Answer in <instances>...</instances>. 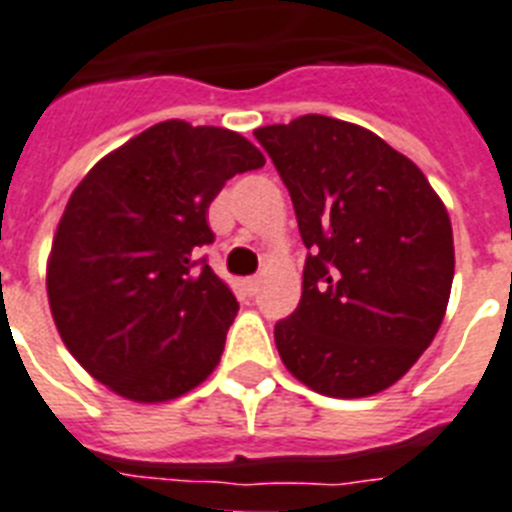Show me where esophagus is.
Returning <instances> with one entry per match:
<instances>
[{"label":"esophagus","instance_id":"esophagus-1","mask_svg":"<svg viewBox=\"0 0 512 512\" xmlns=\"http://www.w3.org/2000/svg\"><path fill=\"white\" fill-rule=\"evenodd\" d=\"M243 287H246L248 295H256L259 293V277H248V280H243Z\"/></svg>","mask_w":512,"mask_h":512}]
</instances>
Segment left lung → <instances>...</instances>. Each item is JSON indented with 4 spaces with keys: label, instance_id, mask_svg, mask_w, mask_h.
<instances>
[{
    "label": "left lung",
    "instance_id": "obj_1",
    "mask_svg": "<svg viewBox=\"0 0 512 512\" xmlns=\"http://www.w3.org/2000/svg\"><path fill=\"white\" fill-rule=\"evenodd\" d=\"M293 198L301 303L274 324L282 363L329 398L387 390L429 348L453 287V227L416 164L324 114L253 130Z\"/></svg>",
    "mask_w": 512,
    "mask_h": 512
}]
</instances>
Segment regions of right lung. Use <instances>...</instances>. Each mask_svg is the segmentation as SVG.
Returning <instances> with one entry per match:
<instances>
[{
    "label": "right lung",
    "instance_id": "1",
    "mask_svg": "<svg viewBox=\"0 0 512 512\" xmlns=\"http://www.w3.org/2000/svg\"><path fill=\"white\" fill-rule=\"evenodd\" d=\"M264 167L240 133L159 122L104 156L59 219L46 293L75 361L135 403L180 398L209 377L238 314L198 248L222 185Z\"/></svg>",
    "mask_w": 512,
    "mask_h": 512
}]
</instances>
